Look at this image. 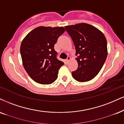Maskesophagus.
Segmentation results:
<instances>
[{"label":"esophagus","instance_id":"obj_1","mask_svg":"<svg viewBox=\"0 0 124 124\" xmlns=\"http://www.w3.org/2000/svg\"><path fill=\"white\" fill-rule=\"evenodd\" d=\"M70 60H71V57H70V56H68V57H67V59H66L67 62H69Z\"/></svg>","mask_w":124,"mask_h":124}]
</instances>
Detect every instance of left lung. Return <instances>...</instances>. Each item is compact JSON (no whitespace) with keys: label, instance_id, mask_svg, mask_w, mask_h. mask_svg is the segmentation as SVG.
<instances>
[{"label":"left lung","instance_id":"left-lung-1","mask_svg":"<svg viewBox=\"0 0 124 124\" xmlns=\"http://www.w3.org/2000/svg\"><path fill=\"white\" fill-rule=\"evenodd\" d=\"M76 49L77 70L72 72L76 80L85 82L94 78L104 64L108 56L107 41L102 31L85 23L65 26Z\"/></svg>","mask_w":124,"mask_h":124}]
</instances>
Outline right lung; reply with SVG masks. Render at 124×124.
I'll return each mask as SVG.
<instances>
[{
	"instance_id": "right-lung-1",
	"label": "right lung",
	"mask_w": 124,
	"mask_h": 124,
	"mask_svg": "<svg viewBox=\"0 0 124 124\" xmlns=\"http://www.w3.org/2000/svg\"><path fill=\"white\" fill-rule=\"evenodd\" d=\"M64 31L63 27L39 26L22 40L20 52L23 65L37 83L49 85L57 79L59 70L64 63L56 57L54 45Z\"/></svg>"
}]
</instances>
